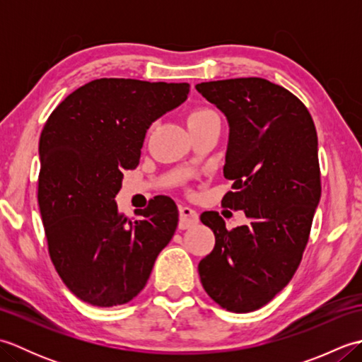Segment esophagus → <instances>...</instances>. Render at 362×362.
I'll return each instance as SVG.
<instances>
[{
    "instance_id": "obj_1",
    "label": "esophagus",
    "mask_w": 362,
    "mask_h": 362,
    "mask_svg": "<svg viewBox=\"0 0 362 362\" xmlns=\"http://www.w3.org/2000/svg\"><path fill=\"white\" fill-rule=\"evenodd\" d=\"M179 213H180V221H179V228L185 230V228H189L196 226L199 222V214L196 210L191 209V206H187V205H182L179 209Z\"/></svg>"
}]
</instances>
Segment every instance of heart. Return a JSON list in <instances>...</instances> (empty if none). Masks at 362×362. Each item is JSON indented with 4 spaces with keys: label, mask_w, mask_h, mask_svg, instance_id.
<instances>
[{
    "label": "heart",
    "mask_w": 362,
    "mask_h": 362,
    "mask_svg": "<svg viewBox=\"0 0 362 362\" xmlns=\"http://www.w3.org/2000/svg\"><path fill=\"white\" fill-rule=\"evenodd\" d=\"M214 112H211V110H209V109H199V110H194L193 113L189 115L188 117V124L189 122H194V121H199V119H202V118H205V117H210V115H213Z\"/></svg>",
    "instance_id": "heart-1"
}]
</instances>
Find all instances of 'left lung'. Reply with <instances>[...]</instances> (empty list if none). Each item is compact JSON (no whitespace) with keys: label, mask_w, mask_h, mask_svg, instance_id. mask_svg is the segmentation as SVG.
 <instances>
[{"label":"left lung","mask_w":362,"mask_h":362,"mask_svg":"<svg viewBox=\"0 0 362 362\" xmlns=\"http://www.w3.org/2000/svg\"><path fill=\"white\" fill-rule=\"evenodd\" d=\"M196 90L228 122L224 175L233 185L222 204L249 218L227 230L219 213L201 214L216 243L199 275L222 308L250 313L271 302L302 261L320 201L316 127L298 98L266 79L202 82Z\"/></svg>","instance_id":"8db88e82"}]
</instances>
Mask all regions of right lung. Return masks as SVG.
I'll return each instance as SVG.
<instances>
[{"mask_svg":"<svg viewBox=\"0 0 362 362\" xmlns=\"http://www.w3.org/2000/svg\"><path fill=\"white\" fill-rule=\"evenodd\" d=\"M189 83L96 79L74 90L46 121L38 143V206L54 267L93 306L138 296L171 241L179 210L157 196L138 221L118 211L122 169L140 163L153 121L187 101Z\"/></svg>","mask_w":362,"mask_h":362,"instance_id":"1","label":"right lung"}]
</instances>
